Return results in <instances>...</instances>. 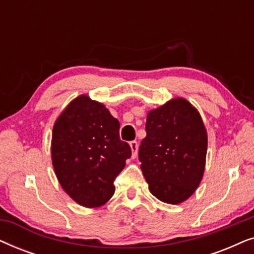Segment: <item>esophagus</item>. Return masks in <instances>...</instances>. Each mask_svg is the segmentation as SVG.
<instances>
[{
  "label": "esophagus",
  "mask_w": 254,
  "mask_h": 254,
  "mask_svg": "<svg viewBox=\"0 0 254 254\" xmlns=\"http://www.w3.org/2000/svg\"><path fill=\"white\" fill-rule=\"evenodd\" d=\"M129 145H130V149H131V157L136 158V156H137V149H138L137 142H136V141H131L130 143H129Z\"/></svg>",
  "instance_id": "1"
}]
</instances>
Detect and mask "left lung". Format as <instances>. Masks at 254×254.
I'll return each mask as SVG.
<instances>
[{"label":"left lung","mask_w":254,"mask_h":254,"mask_svg":"<svg viewBox=\"0 0 254 254\" xmlns=\"http://www.w3.org/2000/svg\"><path fill=\"white\" fill-rule=\"evenodd\" d=\"M145 131L138 159L149 190L163 202H184L206 165L208 138L200 113L186 99H171L148 113Z\"/></svg>","instance_id":"obj_1"}]
</instances>
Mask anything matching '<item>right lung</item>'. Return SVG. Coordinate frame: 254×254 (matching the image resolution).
Instances as JSON below:
<instances>
[{
  "label": "right lung",
  "instance_id": "1",
  "mask_svg": "<svg viewBox=\"0 0 254 254\" xmlns=\"http://www.w3.org/2000/svg\"><path fill=\"white\" fill-rule=\"evenodd\" d=\"M119 128L105 105L86 95L71 100L55 121L51 147L55 175L83 207L103 206L114 194V179L131 156Z\"/></svg>",
  "mask_w": 254,
  "mask_h": 254
}]
</instances>
